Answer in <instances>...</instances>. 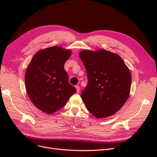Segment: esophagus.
Masks as SVG:
<instances>
[{"instance_id":"obj_1","label":"esophagus","mask_w":157,"mask_h":157,"mask_svg":"<svg viewBox=\"0 0 157 157\" xmlns=\"http://www.w3.org/2000/svg\"><path fill=\"white\" fill-rule=\"evenodd\" d=\"M75 88H76V89H77V92L78 93L80 92V90L79 86H75Z\"/></svg>"}]
</instances>
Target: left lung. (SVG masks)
Segmentation results:
<instances>
[{"label":"left lung","mask_w":157,"mask_h":157,"mask_svg":"<svg viewBox=\"0 0 157 157\" xmlns=\"http://www.w3.org/2000/svg\"><path fill=\"white\" fill-rule=\"evenodd\" d=\"M79 56L88 78L81 94L86 109L98 118L113 115L129 98L130 69L120 56L104 49L82 50Z\"/></svg>","instance_id":"1"}]
</instances>
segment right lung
I'll list each match as a JSON object with an SVG mask.
<instances>
[{
  "mask_svg": "<svg viewBox=\"0 0 157 157\" xmlns=\"http://www.w3.org/2000/svg\"><path fill=\"white\" fill-rule=\"evenodd\" d=\"M72 54L60 46L38 51L25 71L27 93L37 109L48 115L62 108L77 91L68 82L64 64Z\"/></svg>",
  "mask_w": 157,
  "mask_h": 157,
  "instance_id": "obj_1",
  "label": "right lung"
}]
</instances>
